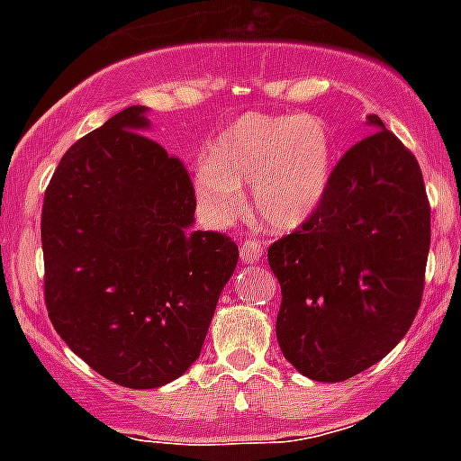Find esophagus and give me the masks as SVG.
I'll use <instances>...</instances> for the list:
<instances>
[{"mask_svg":"<svg viewBox=\"0 0 461 461\" xmlns=\"http://www.w3.org/2000/svg\"><path fill=\"white\" fill-rule=\"evenodd\" d=\"M263 258V245L257 243V240H245L240 245V260L243 263H258Z\"/></svg>","mask_w":461,"mask_h":461,"instance_id":"1","label":"esophagus"}]
</instances>
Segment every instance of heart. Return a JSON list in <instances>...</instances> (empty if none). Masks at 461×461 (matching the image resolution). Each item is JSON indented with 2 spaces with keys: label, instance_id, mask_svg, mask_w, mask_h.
Wrapping results in <instances>:
<instances>
[{
  "label": "heart",
  "instance_id": "obj_1",
  "mask_svg": "<svg viewBox=\"0 0 461 461\" xmlns=\"http://www.w3.org/2000/svg\"><path fill=\"white\" fill-rule=\"evenodd\" d=\"M332 165V129L321 115L243 113L198 162L194 194L212 221L230 222L245 209L240 185H252L260 222L292 231L323 204Z\"/></svg>",
  "mask_w": 461,
  "mask_h": 461
}]
</instances>
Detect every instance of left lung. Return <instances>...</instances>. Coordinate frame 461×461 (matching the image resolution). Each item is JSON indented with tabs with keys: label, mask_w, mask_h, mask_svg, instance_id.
Wrapping results in <instances>:
<instances>
[{
	"label": "left lung",
	"mask_w": 461,
	"mask_h": 461,
	"mask_svg": "<svg viewBox=\"0 0 461 461\" xmlns=\"http://www.w3.org/2000/svg\"><path fill=\"white\" fill-rule=\"evenodd\" d=\"M334 167L319 212L269 245L276 339L301 375L337 384L403 339L424 294L430 207L415 156L379 115Z\"/></svg>",
	"instance_id": "8db88e82"
}]
</instances>
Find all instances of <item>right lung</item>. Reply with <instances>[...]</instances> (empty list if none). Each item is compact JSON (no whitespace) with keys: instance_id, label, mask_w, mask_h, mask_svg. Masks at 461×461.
Wrapping results in <instances>:
<instances>
[{"instance_id":"obj_1","label":"right lung","mask_w":461,"mask_h":461,"mask_svg":"<svg viewBox=\"0 0 461 461\" xmlns=\"http://www.w3.org/2000/svg\"><path fill=\"white\" fill-rule=\"evenodd\" d=\"M127 106L59 160L41 209L44 299L53 328L97 375L160 388L187 373L239 248L194 231V185Z\"/></svg>"}]
</instances>
